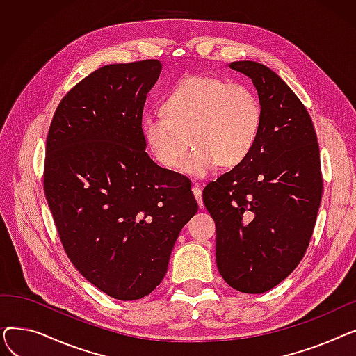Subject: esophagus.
<instances>
[{
    "mask_svg": "<svg viewBox=\"0 0 356 356\" xmlns=\"http://www.w3.org/2000/svg\"><path fill=\"white\" fill-rule=\"evenodd\" d=\"M192 192H193V195H195V197H196V200H197V203H199V208L202 209V208H203V200H202V189L199 188V186H193V188H192Z\"/></svg>",
    "mask_w": 356,
    "mask_h": 356,
    "instance_id": "esophagus-1",
    "label": "esophagus"
}]
</instances>
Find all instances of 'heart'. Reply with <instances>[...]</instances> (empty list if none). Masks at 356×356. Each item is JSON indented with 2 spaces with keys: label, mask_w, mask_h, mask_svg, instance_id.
Here are the masks:
<instances>
[{
  "label": "heart",
  "mask_w": 356,
  "mask_h": 356,
  "mask_svg": "<svg viewBox=\"0 0 356 356\" xmlns=\"http://www.w3.org/2000/svg\"><path fill=\"white\" fill-rule=\"evenodd\" d=\"M164 115L143 120V136L154 159L165 168L193 177L213 173L219 164L236 167L252 153L263 128V105L244 83L215 76H186L165 97Z\"/></svg>",
  "instance_id": "heart-1"
}]
</instances>
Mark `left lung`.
<instances>
[{
	"mask_svg": "<svg viewBox=\"0 0 356 356\" xmlns=\"http://www.w3.org/2000/svg\"><path fill=\"white\" fill-rule=\"evenodd\" d=\"M263 105L250 157L211 181L203 203L216 225V266L241 293L271 290L300 263L322 200L319 144L307 109L270 67L232 62Z\"/></svg>",
	"mask_w": 356,
	"mask_h": 356,
	"instance_id": "left-lung-1",
	"label": "left lung"
}]
</instances>
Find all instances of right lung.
Wrapping results in <instances>:
<instances>
[{"label":"right lung","mask_w":356,"mask_h":356,"mask_svg":"<svg viewBox=\"0 0 356 356\" xmlns=\"http://www.w3.org/2000/svg\"><path fill=\"white\" fill-rule=\"evenodd\" d=\"M159 60L106 65L72 88L50 124L44 193L63 248L105 294L129 302L164 278L197 212L184 176L145 153L143 109Z\"/></svg>","instance_id":"add662e5"}]
</instances>
